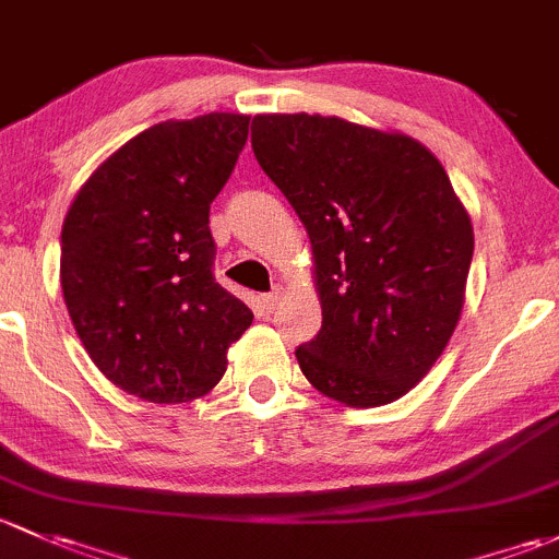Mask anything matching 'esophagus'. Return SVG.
Here are the masks:
<instances>
[{"instance_id": "34e87169", "label": "esophagus", "mask_w": 559, "mask_h": 559, "mask_svg": "<svg viewBox=\"0 0 559 559\" xmlns=\"http://www.w3.org/2000/svg\"><path fill=\"white\" fill-rule=\"evenodd\" d=\"M280 298H282V290H280V287H277V290H272V293H263V296H261V309H263V312L272 314L274 309H277Z\"/></svg>"}]
</instances>
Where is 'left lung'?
<instances>
[{
    "mask_svg": "<svg viewBox=\"0 0 559 559\" xmlns=\"http://www.w3.org/2000/svg\"><path fill=\"white\" fill-rule=\"evenodd\" d=\"M252 153L307 228L322 328L296 349L344 406L406 395L441 358L465 301L474 228L444 166L399 131L322 115H255Z\"/></svg>",
    "mask_w": 559,
    "mask_h": 559,
    "instance_id": "8db88e82",
    "label": "left lung"
}]
</instances>
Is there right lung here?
Masks as SVG:
<instances>
[{"mask_svg": "<svg viewBox=\"0 0 559 559\" xmlns=\"http://www.w3.org/2000/svg\"><path fill=\"white\" fill-rule=\"evenodd\" d=\"M250 118L164 120L115 151L61 228V290L74 331L112 384L151 404L210 393L247 304L212 274L210 204L231 177Z\"/></svg>", "mask_w": 559, "mask_h": 559, "instance_id": "add662e5", "label": "right lung"}]
</instances>
